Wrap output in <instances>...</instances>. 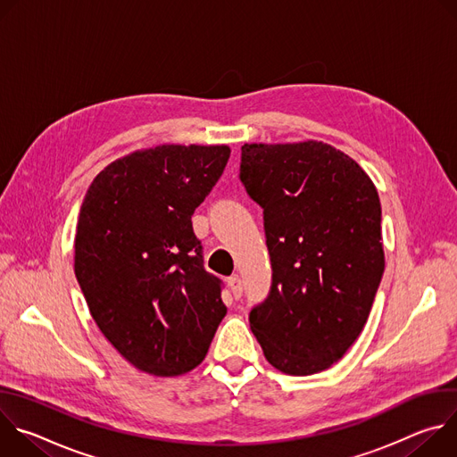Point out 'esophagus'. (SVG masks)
I'll use <instances>...</instances> for the list:
<instances>
[{
    "label": "esophagus",
    "mask_w": 457,
    "mask_h": 457,
    "mask_svg": "<svg viewBox=\"0 0 457 457\" xmlns=\"http://www.w3.org/2000/svg\"><path fill=\"white\" fill-rule=\"evenodd\" d=\"M228 286H229V289H231V293H233L235 298H240V296H242V280H240L238 275L229 277V278H228Z\"/></svg>",
    "instance_id": "34e87169"
}]
</instances>
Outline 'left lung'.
<instances>
[{"mask_svg": "<svg viewBox=\"0 0 457 457\" xmlns=\"http://www.w3.org/2000/svg\"><path fill=\"white\" fill-rule=\"evenodd\" d=\"M240 180L264 210L273 268L251 331L280 372L329 369L360 337L385 270L378 189L321 141L244 145Z\"/></svg>", "mask_w": 457, "mask_h": 457, "instance_id": "obj_1", "label": "left lung"}]
</instances>
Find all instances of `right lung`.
<instances>
[{
	"label": "right lung",
	"mask_w": 457,
	"mask_h": 457,
	"mask_svg": "<svg viewBox=\"0 0 457 457\" xmlns=\"http://www.w3.org/2000/svg\"><path fill=\"white\" fill-rule=\"evenodd\" d=\"M229 146L161 145L110 162L81 204L74 271L104 338L136 369L170 378L208 354L226 316L191 215Z\"/></svg>",
	"instance_id": "1"
}]
</instances>
